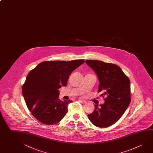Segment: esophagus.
<instances>
[{"label":"esophagus","mask_w":153,"mask_h":153,"mask_svg":"<svg viewBox=\"0 0 153 153\" xmlns=\"http://www.w3.org/2000/svg\"><path fill=\"white\" fill-rule=\"evenodd\" d=\"M78 101L80 102H81V103L84 104H85V103H86V101H85V100H80V99H79V100H78Z\"/></svg>","instance_id":"esophagus-1"}]
</instances>
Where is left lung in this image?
Instances as JSON below:
<instances>
[{"label": "left lung", "instance_id": "8db88e82", "mask_svg": "<svg viewBox=\"0 0 153 153\" xmlns=\"http://www.w3.org/2000/svg\"><path fill=\"white\" fill-rule=\"evenodd\" d=\"M85 62L98 76V92H102L105 100L100 106L94 105V112L88 115V119L98 127H110L120 119L131 102L130 80L117 65L97 60Z\"/></svg>", "mask_w": 153, "mask_h": 153}]
</instances>
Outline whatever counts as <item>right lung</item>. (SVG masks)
I'll return each mask as SVG.
<instances>
[{
  "label": "right lung",
  "mask_w": 153,
  "mask_h": 153,
  "mask_svg": "<svg viewBox=\"0 0 153 153\" xmlns=\"http://www.w3.org/2000/svg\"><path fill=\"white\" fill-rule=\"evenodd\" d=\"M84 62V59L44 61L28 73L22 93L28 110L38 121L51 125L64 118L68 105L73 102L61 100L59 89L67 85L70 74Z\"/></svg>",
  "instance_id": "right-lung-1"
}]
</instances>
